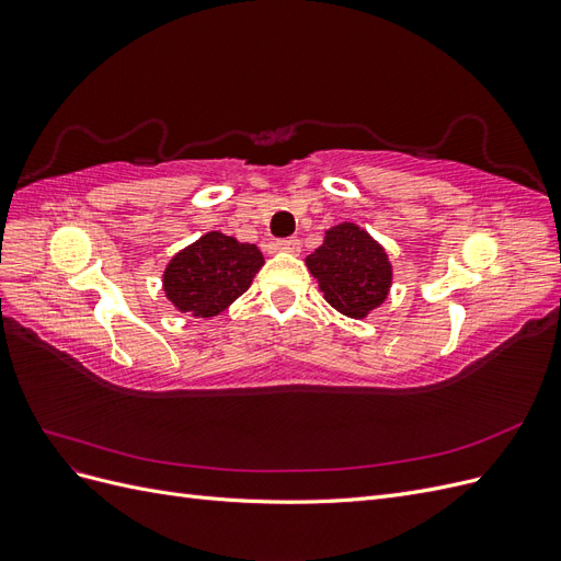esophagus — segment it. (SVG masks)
I'll return each instance as SVG.
<instances>
[{
    "instance_id": "esophagus-1",
    "label": "esophagus",
    "mask_w": 561,
    "mask_h": 561,
    "mask_svg": "<svg viewBox=\"0 0 561 561\" xmlns=\"http://www.w3.org/2000/svg\"><path fill=\"white\" fill-rule=\"evenodd\" d=\"M299 248H301V243H299V239H295V236L276 241V250H280V252H299Z\"/></svg>"
}]
</instances>
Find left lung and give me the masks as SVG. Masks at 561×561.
I'll return each mask as SVG.
<instances>
[{
	"instance_id": "1",
	"label": "left lung",
	"mask_w": 561,
	"mask_h": 561,
	"mask_svg": "<svg viewBox=\"0 0 561 561\" xmlns=\"http://www.w3.org/2000/svg\"><path fill=\"white\" fill-rule=\"evenodd\" d=\"M309 271L336 311L365 318L386 299L390 287V264L386 252L369 233L351 222L336 225L307 257Z\"/></svg>"
}]
</instances>
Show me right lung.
I'll return each instance as SVG.
<instances>
[{"instance_id": "add662e5", "label": "right lung", "mask_w": 561, "mask_h": 561, "mask_svg": "<svg viewBox=\"0 0 561 561\" xmlns=\"http://www.w3.org/2000/svg\"><path fill=\"white\" fill-rule=\"evenodd\" d=\"M262 264L257 245L210 231L171 260L163 271V290L180 311L210 318L248 290Z\"/></svg>"}]
</instances>
